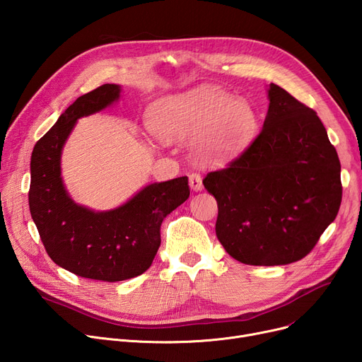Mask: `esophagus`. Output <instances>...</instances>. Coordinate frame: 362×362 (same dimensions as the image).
<instances>
[{"label": "esophagus", "instance_id": "1", "mask_svg": "<svg viewBox=\"0 0 362 362\" xmlns=\"http://www.w3.org/2000/svg\"><path fill=\"white\" fill-rule=\"evenodd\" d=\"M189 185H191V187L194 189V191H202L204 185H202V177H201V175H198V173L189 175Z\"/></svg>", "mask_w": 362, "mask_h": 362}]
</instances>
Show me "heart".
Masks as SVG:
<instances>
[{"instance_id": "heart-1", "label": "heart", "mask_w": 362, "mask_h": 362, "mask_svg": "<svg viewBox=\"0 0 362 362\" xmlns=\"http://www.w3.org/2000/svg\"><path fill=\"white\" fill-rule=\"evenodd\" d=\"M149 126L163 142L201 136L199 157L226 161L248 146L257 130V116L246 101L199 86L158 100L149 111Z\"/></svg>"}]
</instances>
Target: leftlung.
Returning <instances> with one entry per match:
<instances>
[{
    "instance_id": "8db88e82",
    "label": "left lung",
    "mask_w": 362,
    "mask_h": 362,
    "mask_svg": "<svg viewBox=\"0 0 362 362\" xmlns=\"http://www.w3.org/2000/svg\"><path fill=\"white\" fill-rule=\"evenodd\" d=\"M258 136L202 180L218 205L216 235L250 265L307 257L341 202L340 161L317 112L272 83Z\"/></svg>"
}]
</instances>
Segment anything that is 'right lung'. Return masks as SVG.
<instances>
[{
	"label": "right lung",
	"instance_id": "1",
	"mask_svg": "<svg viewBox=\"0 0 362 362\" xmlns=\"http://www.w3.org/2000/svg\"><path fill=\"white\" fill-rule=\"evenodd\" d=\"M120 86L105 83L76 100L36 142L30 160L29 208L49 258L92 280L122 281L145 273L160 248L163 220L189 198L187 177L145 186L110 211L73 202L62 180V149L76 120L117 101Z\"/></svg>",
	"mask_w": 362,
	"mask_h": 362
}]
</instances>
